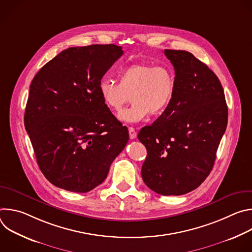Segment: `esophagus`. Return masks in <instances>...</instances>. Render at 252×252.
I'll list each match as a JSON object with an SVG mask.
<instances>
[{
    "label": "esophagus",
    "mask_w": 252,
    "mask_h": 252,
    "mask_svg": "<svg viewBox=\"0 0 252 252\" xmlns=\"http://www.w3.org/2000/svg\"><path fill=\"white\" fill-rule=\"evenodd\" d=\"M128 133H129L130 139H134L136 137V131L134 130L133 127H128Z\"/></svg>",
    "instance_id": "esophagus-1"
}]
</instances>
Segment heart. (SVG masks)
I'll return each instance as SVG.
<instances>
[{"label":"heart","mask_w":252,"mask_h":252,"mask_svg":"<svg viewBox=\"0 0 252 252\" xmlns=\"http://www.w3.org/2000/svg\"><path fill=\"white\" fill-rule=\"evenodd\" d=\"M119 82L102 80L99 94L107 107L120 111L130 99L132 104L119 114L126 123H138L150 114L160 116L170 103L175 88L173 71L165 65L134 63L122 68Z\"/></svg>","instance_id":"b5f03b06"}]
</instances>
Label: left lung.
Wrapping results in <instances>:
<instances>
[{"mask_svg": "<svg viewBox=\"0 0 252 252\" xmlns=\"http://www.w3.org/2000/svg\"><path fill=\"white\" fill-rule=\"evenodd\" d=\"M164 55L174 67V94L164 113L138 132L148 152L141 177L158 194L181 195L210 173L228 110L222 86L205 63L187 51Z\"/></svg>", "mask_w": 252, "mask_h": 252, "instance_id": "1", "label": "left lung"}]
</instances>
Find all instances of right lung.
Segmentation results:
<instances>
[{
    "mask_svg": "<svg viewBox=\"0 0 252 252\" xmlns=\"http://www.w3.org/2000/svg\"><path fill=\"white\" fill-rule=\"evenodd\" d=\"M123 54L122 47L112 44L68 48L32 81L25 127L41 171L60 189L82 193L94 189L126 145L127 127L98 90Z\"/></svg>",
    "mask_w": 252,
    "mask_h": 252,
    "instance_id": "add662e5",
    "label": "right lung"
}]
</instances>
